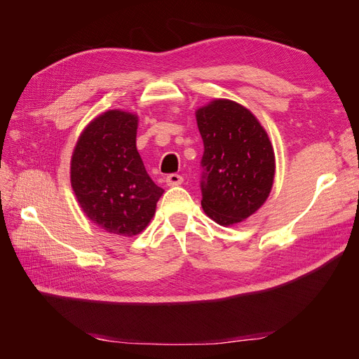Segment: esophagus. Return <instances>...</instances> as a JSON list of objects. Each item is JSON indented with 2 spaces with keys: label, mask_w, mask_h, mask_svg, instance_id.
Here are the masks:
<instances>
[{
  "label": "esophagus",
  "mask_w": 359,
  "mask_h": 359,
  "mask_svg": "<svg viewBox=\"0 0 359 359\" xmlns=\"http://www.w3.org/2000/svg\"><path fill=\"white\" fill-rule=\"evenodd\" d=\"M182 177L178 175V173H170V175L166 177V184L169 187H175V186H180V184H182Z\"/></svg>",
  "instance_id": "esophagus-1"
}]
</instances>
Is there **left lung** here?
<instances>
[{
    "label": "left lung",
    "instance_id": "obj_1",
    "mask_svg": "<svg viewBox=\"0 0 359 359\" xmlns=\"http://www.w3.org/2000/svg\"><path fill=\"white\" fill-rule=\"evenodd\" d=\"M196 123L205 149L202 208L220 226L240 223L260 210L273 189V144L255 114L229 99L201 106Z\"/></svg>",
    "mask_w": 359,
    "mask_h": 359
}]
</instances>
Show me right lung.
Listing matches in <instances>:
<instances>
[{
    "mask_svg": "<svg viewBox=\"0 0 359 359\" xmlns=\"http://www.w3.org/2000/svg\"><path fill=\"white\" fill-rule=\"evenodd\" d=\"M137 124L135 112H102L82 130L70 160V182L81 210L100 229L119 236L142 232L165 193L137 153Z\"/></svg>",
    "mask_w": 359,
    "mask_h": 359,
    "instance_id": "add662e5",
    "label": "right lung"
}]
</instances>
